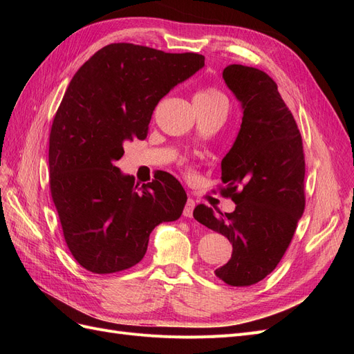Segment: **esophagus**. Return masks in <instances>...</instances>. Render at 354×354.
<instances>
[{"label":"esophagus","mask_w":354,"mask_h":354,"mask_svg":"<svg viewBox=\"0 0 354 354\" xmlns=\"http://www.w3.org/2000/svg\"><path fill=\"white\" fill-rule=\"evenodd\" d=\"M195 207H196L195 201L189 198V199H187V202H186V205H185V209H183V216L190 218L192 216H194V209H195Z\"/></svg>","instance_id":"esophagus-1"}]
</instances>
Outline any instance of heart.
<instances>
[{"mask_svg": "<svg viewBox=\"0 0 354 354\" xmlns=\"http://www.w3.org/2000/svg\"><path fill=\"white\" fill-rule=\"evenodd\" d=\"M194 99H201V100H216V99H223V100H226V99H224V95H223L220 91L214 90V88H205V90H201V91H198V93L195 94V97H194Z\"/></svg>", "mask_w": 354, "mask_h": 354, "instance_id": "obj_1", "label": "heart"}]
</instances>
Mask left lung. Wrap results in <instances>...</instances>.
I'll use <instances>...</instances> for the list:
<instances>
[{"label": "left lung", "mask_w": 354, "mask_h": 354, "mask_svg": "<svg viewBox=\"0 0 354 354\" xmlns=\"http://www.w3.org/2000/svg\"><path fill=\"white\" fill-rule=\"evenodd\" d=\"M223 80L242 108L241 130L221 160L223 195L236 207L198 205L194 217L233 246L232 259L214 272L218 279L250 286L276 269L304 212L303 140L269 75L229 65Z\"/></svg>", "instance_id": "left-lung-1"}]
</instances>
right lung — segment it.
<instances>
[{"mask_svg": "<svg viewBox=\"0 0 354 354\" xmlns=\"http://www.w3.org/2000/svg\"><path fill=\"white\" fill-rule=\"evenodd\" d=\"M203 66L196 53L118 42L73 75L53 121L48 167L63 236L84 269H130L158 224L180 218L187 196L176 177L160 171L138 189L115 162L124 143L146 137L158 102Z\"/></svg>", "mask_w": 354, "mask_h": 354, "instance_id": "obj_1", "label": "right lung"}]
</instances>
